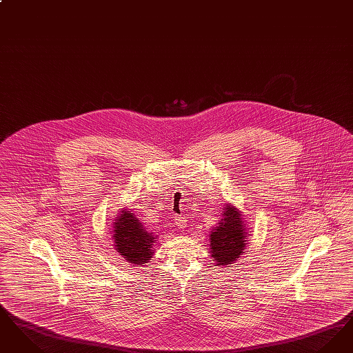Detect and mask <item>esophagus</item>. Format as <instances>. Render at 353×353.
Masks as SVG:
<instances>
[{
    "label": "esophagus",
    "mask_w": 353,
    "mask_h": 353,
    "mask_svg": "<svg viewBox=\"0 0 353 353\" xmlns=\"http://www.w3.org/2000/svg\"><path fill=\"white\" fill-rule=\"evenodd\" d=\"M174 222H176V225H177L180 229H184L185 226H186V221H185L184 217L176 216V217H174Z\"/></svg>",
    "instance_id": "1"
}]
</instances>
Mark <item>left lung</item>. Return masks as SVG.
Returning <instances> with one entry per match:
<instances>
[{
    "mask_svg": "<svg viewBox=\"0 0 353 353\" xmlns=\"http://www.w3.org/2000/svg\"><path fill=\"white\" fill-rule=\"evenodd\" d=\"M246 225L239 210L228 203L223 209L222 219L209 234L210 254L217 266H228L234 263L245 252L246 246Z\"/></svg>",
    "mask_w": 353,
    "mask_h": 353,
    "instance_id": "1",
    "label": "left lung"
}]
</instances>
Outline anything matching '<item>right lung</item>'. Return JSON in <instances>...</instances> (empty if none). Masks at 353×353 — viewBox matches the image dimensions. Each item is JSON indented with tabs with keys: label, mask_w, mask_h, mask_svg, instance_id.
<instances>
[{
	"label": "right lung",
	"mask_w": 353,
	"mask_h": 353,
	"mask_svg": "<svg viewBox=\"0 0 353 353\" xmlns=\"http://www.w3.org/2000/svg\"><path fill=\"white\" fill-rule=\"evenodd\" d=\"M114 242L119 254L134 266H144L153 255V243L157 236L148 233L134 213L123 209L114 219Z\"/></svg>",
	"instance_id": "add662e5"
}]
</instances>
